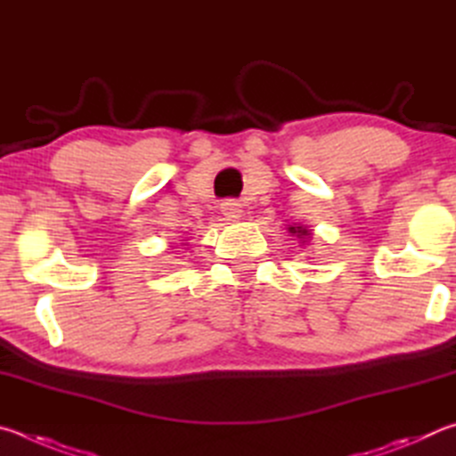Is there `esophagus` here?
Returning <instances> with one entry per match:
<instances>
[{
	"label": "esophagus",
	"instance_id": "34e87169",
	"mask_svg": "<svg viewBox=\"0 0 456 456\" xmlns=\"http://www.w3.org/2000/svg\"><path fill=\"white\" fill-rule=\"evenodd\" d=\"M222 214L228 220H238L242 216V204L236 200H226V202H222Z\"/></svg>",
	"mask_w": 456,
	"mask_h": 456
}]
</instances>
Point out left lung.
Here are the masks:
<instances>
[{
	"mask_svg": "<svg viewBox=\"0 0 456 456\" xmlns=\"http://www.w3.org/2000/svg\"><path fill=\"white\" fill-rule=\"evenodd\" d=\"M290 232H292V234H297L298 238H302V236H308V230H306V228H302V226H292V228H290Z\"/></svg>",
	"mask_w": 456,
	"mask_h": 456,
	"instance_id": "8db88e82",
	"label": "left lung"
}]
</instances>
